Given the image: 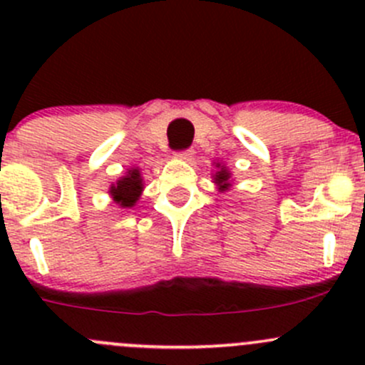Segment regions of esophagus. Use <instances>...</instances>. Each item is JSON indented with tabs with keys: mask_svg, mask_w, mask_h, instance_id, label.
I'll use <instances>...</instances> for the list:
<instances>
[{
	"mask_svg": "<svg viewBox=\"0 0 365 365\" xmlns=\"http://www.w3.org/2000/svg\"><path fill=\"white\" fill-rule=\"evenodd\" d=\"M176 157H178V159H183V160H192L194 150L192 148L180 150V152H176Z\"/></svg>",
	"mask_w": 365,
	"mask_h": 365,
	"instance_id": "1",
	"label": "esophagus"
}]
</instances>
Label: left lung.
I'll use <instances>...</instances> for the list:
<instances>
[{
	"instance_id": "left-lung-1",
	"label": "left lung",
	"mask_w": 365,
	"mask_h": 365,
	"mask_svg": "<svg viewBox=\"0 0 365 365\" xmlns=\"http://www.w3.org/2000/svg\"><path fill=\"white\" fill-rule=\"evenodd\" d=\"M220 164H217V168H219ZM227 178H230V173H227V169L220 168V171L215 173V183L220 187V190L227 189L230 187V183H227Z\"/></svg>"
}]
</instances>
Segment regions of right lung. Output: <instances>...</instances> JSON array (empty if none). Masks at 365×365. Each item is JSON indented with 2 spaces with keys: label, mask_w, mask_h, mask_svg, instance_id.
<instances>
[{
  "label": "right lung",
  "mask_w": 365,
  "mask_h": 365,
  "mask_svg": "<svg viewBox=\"0 0 365 365\" xmlns=\"http://www.w3.org/2000/svg\"><path fill=\"white\" fill-rule=\"evenodd\" d=\"M143 182L141 175H139L138 169H130L128 175L125 178H121L116 185L111 187V194L120 206H132L138 201L139 194H141Z\"/></svg>",
  "instance_id": "obj_1"
}]
</instances>
